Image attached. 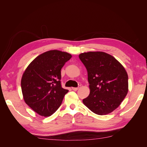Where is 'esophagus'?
Listing matches in <instances>:
<instances>
[{"instance_id": "esophagus-1", "label": "esophagus", "mask_w": 147, "mask_h": 147, "mask_svg": "<svg viewBox=\"0 0 147 147\" xmlns=\"http://www.w3.org/2000/svg\"><path fill=\"white\" fill-rule=\"evenodd\" d=\"M81 87V86H79L78 88H72V90H74V91H77L78 90V89L80 88Z\"/></svg>"}]
</instances>
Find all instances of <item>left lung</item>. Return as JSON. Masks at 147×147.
I'll return each instance as SVG.
<instances>
[{
	"label": "left lung",
	"instance_id": "1",
	"mask_svg": "<svg viewBox=\"0 0 147 147\" xmlns=\"http://www.w3.org/2000/svg\"><path fill=\"white\" fill-rule=\"evenodd\" d=\"M79 58L88 72L90 93L83 100L93 113L104 115L121 104L128 92V76L122 64L102 51L81 53Z\"/></svg>",
	"mask_w": 147,
	"mask_h": 147
}]
</instances>
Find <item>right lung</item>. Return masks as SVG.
<instances>
[{
	"label": "right lung",
	"mask_w": 147,
	"mask_h": 147,
	"mask_svg": "<svg viewBox=\"0 0 147 147\" xmlns=\"http://www.w3.org/2000/svg\"><path fill=\"white\" fill-rule=\"evenodd\" d=\"M72 55L59 50L40 55L26 69L21 85L26 104L43 117H50L60 107L69 90L61 86V70Z\"/></svg>",
	"instance_id": "add662e5"
}]
</instances>
